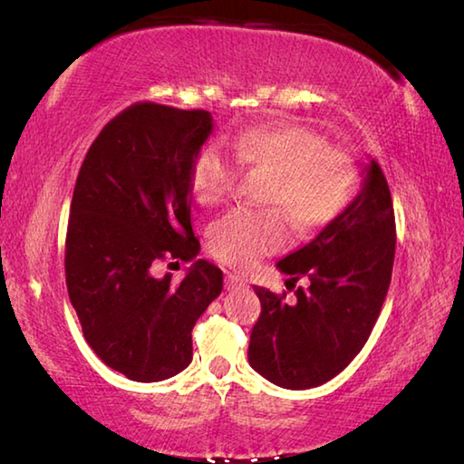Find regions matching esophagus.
I'll use <instances>...</instances> for the list:
<instances>
[{
	"label": "esophagus",
	"mask_w": 464,
	"mask_h": 464,
	"mask_svg": "<svg viewBox=\"0 0 464 464\" xmlns=\"http://www.w3.org/2000/svg\"><path fill=\"white\" fill-rule=\"evenodd\" d=\"M225 286H227V290H239V288H246L247 282L241 280L239 276H233V274H229V276L225 278Z\"/></svg>",
	"instance_id": "1"
}]
</instances>
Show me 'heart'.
Listing matches in <instances>:
<instances>
[{
    "label": "heart",
    "mask_w": 464,
    "mask_h": 464,
    "mask_svg": "<svg viewBox=\"0 0 464 464\" xmlns=\"http://www.w3.org/2000/svg\"><path fill=\"white\" fill-rule=\"evenodd\" d=\"M233 153L208 145L196 155L192 188L207 207L225 202L235 190L239 163L270 174L264 194L268 210L235 208L213 225L208 241L218 262L249 270L288 241L286 217L298 231L313 233L332 225L354 200L358 166L348 151L332 147L325 135L304 124H266L233 139ZM281 210L278 211L277 208Z\"/></svg>",
    "instance_id": "heart-1"
}]
</instances>
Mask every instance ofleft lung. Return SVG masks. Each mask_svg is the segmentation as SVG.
Segmentation results:
<instances>
[{"instance_id":"8db88e82","label":"left lung","mask_w":464,"mask_h":464,"mask_svg":"<svg viewBox=\"0 0 464 464\" xmlns=\"http://www.w3.org/2000/svg\"><path fill=\"white\" fill-rule=\"evenodd\" d=\"M340 218L276 266L309 288L286 295L254 286L262 313L249 337L256 372L285 389H311L334 379L362 350L379 319L395 260V213L379 163Z\"/></svg>"}]
</instances>
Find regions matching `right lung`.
<instances>
[{
    "label": "right lung",
    "mask_w": 464,
    "mask_h": 464,
    "mask_svg": "<svg viewBox=\"0 0 464 464\" xmlns=\"http://www.w3.org/2000/svg\"><path fill=\"white\" fill-rule=\"evenodd\" d=\"M213 132L207 110L155 102L116 114L77 176L65 239V280L85 342L130 381L169 379L190 364L192 327L223 290V272L196 260L186 278L155 264L190 262L192 168Z\"/></svg>",
    "instance_id": "add662e5"
}]
</instances>
